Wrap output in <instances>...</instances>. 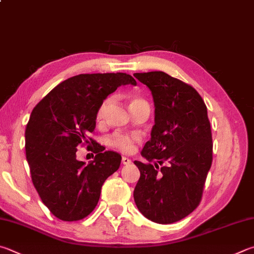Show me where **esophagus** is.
<instances>
[{
    "label": "esophagus",
    "instance_id": "esophagus-1",
    "mask_svg": "<svg viewBox=\"0 0 254 254\" xmlns=\"http://www.w3.org/2000/svg\"><path fill=\"white\" fill-rule=\"evenodd\" d=\"M122 163L124 165H127V164L131 163V160L128 159V158H127V156H123V158H122Z\"/></svg>",
    "mask_w": 254,
    "mask_h": 254
}]
</instances>
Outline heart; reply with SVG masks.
<instances>
[{"label":"heart","mask_w":254,"mask_h":254,"mask_svg":"<svg viewBox=\"0 0 254 254\" xmlns=\"http://www.w3.org/2000/svg\"><path fill=\"white\" fill-rule=\"evenodd\" d=\"M113 98L112 96H109V98L104 99L101 104L99 105L98 110H96V122L101 123L105 118V114H107L110 105L112 103ZM145 102L144 100L140 98H131L128 100V107H132V105L137 104V103H143ZM141 141V136L137 133H123V132H115L112 135L108 137V145L111 147V149L117 150L121 152L123 154H131L136 149V144Z\"/></svg>","instance_id":"1"}]
</instances>
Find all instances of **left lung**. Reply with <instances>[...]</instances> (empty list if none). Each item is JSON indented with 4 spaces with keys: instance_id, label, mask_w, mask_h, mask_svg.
<instances>
[{
    "instance_id": "left-lung-1",
    "label": "left lung",
    "mask_w": 254,
    "mask_h": 254,
    "mask_svg": "<svg viewBox=\"0 0 254 254\" xmlns=\"http://www.w3.org/2000/svg\"><path fill=\"white\" fill-rule=\"evenodd\" d=\"M151 90L155 124L141 152L149 163L134 161L140 179L134 201L153 222L182 220L200 204L213 159L206 105L194 87L162 71L134 73Z\"/></svg>"
}]
</instances>
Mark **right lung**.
Here are the masks:
<instances>
[{
    "label": "right lung",
    "mask_w": 254,
    "mask_h": 254,
    "mask_svg": "<svg viewBox=\"0 0 254 254\" xmlns=\"http://www.w3.org/2000/svg\"><path fill=\"white\" fill-rule=\"evenodd\" d=\"M135 85L127 73L79 74L63 81L35 105L25 128L32 182L51 213L63 221L84 219L98 204L105 180L121 155L90 136L99 105L121 85ZM79 145L96 153L87 166L76 159Z\"/></svg>",
    "instance_id": "add662e5"
}]
</instances>
